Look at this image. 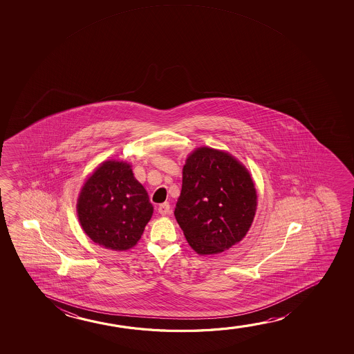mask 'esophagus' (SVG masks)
Wrapping results in <instances>:
<instances>
[{"mask_svg": "<svg viewBox=\"0 0 354 354\" xmlns=\"http://www.w3.org/2000/svg\"><path fill=\"white\" fill-rule=\"evenodd\" d=\"M169 210L170 205L168 202L160 204V207H158V212H160V215H167V214L169 213Z\"/></svg>", "mask_w": 354, "mask_h": 354, "instance_id": "1", "label": "esophagus"}]
</instances>
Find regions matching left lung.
Wrapping results in <instances>:
<instances>
[{
	"label": "left lung",
	"mask_w": 354,
	"mask_h": 354,
	"mask_svg": "<svg viewBox=\"0 0 354 354\" xmlns=\"http://www.w3.org/2000/svg\"><path fill=\"white\" fill-rule=\"evenodd\" d=\"M257 199L244 165L230 153L201 147L184 165L175 218L194 252L218 254L247 234Z\"/></svg>",
	"instance_id": "left-lung-1"
}]
</instances>
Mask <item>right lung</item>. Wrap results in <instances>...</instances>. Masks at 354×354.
<instances>
[{"label":"right lung","instance_id":"right-lung-1","mask_svg":"<svg viewBox=\"0 0 354 354\" xmlns=\"http://www.w3.org/2000/svg\"><path fill=\"white\" fill-rule=\"evenodd\" d=\"M152 213L147 192L124 162L102 163L88 178L78 198L83 231L93 242L111 250L134 247Z\"/></svg>","mask_w":354,"mask_h":354}]
</instances>
